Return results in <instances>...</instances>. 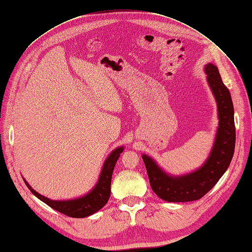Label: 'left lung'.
Returning <instances> with one entry per match:
<instances>
[{
  "mask_svg": "<svg viewBox=\"0 0 252 252\" xmlns=\"http://www.w3.org/2000/svg\"><path fill=\"white\" fill-rule=\"evenodd\" d=\"M205 72L218 104L219 127L210 155L203 166L190 173L172 177L167 174L154 158L147 155L142 156L152 190L167 202L200 200L217 184L229 167L233 157L235 126L230 93L224 85L216 65H205Z\"/></svg>",
  "mask_w": 252,
  "mask_h": 252,
  "instance_id": "8db88e82",
  "label": "left lung"
}]
</instances>
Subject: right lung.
Masks as SVG:
<instances>
[{"mask_svg":"<svg viewBox=\"0 0 252 252\" xmlns=\"http://www.w3.org/2000/svg\"><path fill=\"white\" fill-rule=\"evenodd\" d=\"M123 150L124 147L122 146L116 148L110 152L108 158L105 159L100 178H98L95 186L93 188V190H90L87 194L78 197V199L65 201L50 200L48 197L37 193L35 190L30 187V185L25 180L24 182L30 191H32L37 199L50 206L51 208L70 218H86L88 216L94 215V213L103 208L106 203L108 202L110 196V184L112 172L118 158H120Z\"/></svg>","mask_w":252,"mask_h":252,"instance_id":"obj_1","label":"right lung"}]
</instances>
